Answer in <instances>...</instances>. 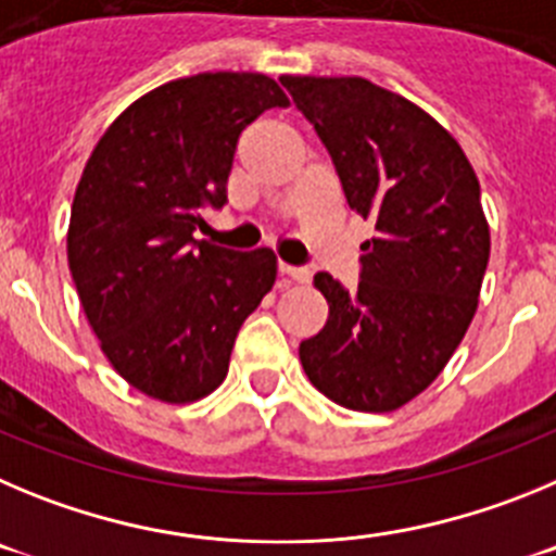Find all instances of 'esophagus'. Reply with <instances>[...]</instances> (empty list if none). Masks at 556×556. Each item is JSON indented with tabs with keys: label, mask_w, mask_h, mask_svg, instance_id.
I'll return each mask as SVG.
<instances>
[{
	"label": "esophagus",
	"mask_w": 556,
	"mask_h": 556,
	"mask_svg": "<svg viewBox=\"0 0 556 556\" xmlns=\"http://www.w3.org/2000/svg\"><path fill=\"white\" fill-rule=\"evenodd\" d=\"M279 274H282L288 282H307L309 271L302 266H288V263H279Z\"/></svg>",
	"instance_id": "obj_1"
}]
</instances>
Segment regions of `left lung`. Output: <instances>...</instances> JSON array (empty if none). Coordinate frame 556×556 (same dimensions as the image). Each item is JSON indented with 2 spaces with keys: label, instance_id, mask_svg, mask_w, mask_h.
Instances as JSON below:
<instances>
[{
  "label": "left lung",
  "instance_id": "obj_1",
  "mask_svg": "<svg viewBox=\"0 0 556 556\" xmlns=\"http://www.w3.org/2000/svg\"><path fill=\"white\" fill-rule=\"evenodd\" d=\"M313 124L354 213L377 238L357 288L327 271L329 318L299 357L324 396L390 413L432 384L477 313L490 257L479 179L459 143L421 108L363 77H279Z\"/></svg>",
  "mask_w": 556,
  "mask_h": 556
}]
</instances>
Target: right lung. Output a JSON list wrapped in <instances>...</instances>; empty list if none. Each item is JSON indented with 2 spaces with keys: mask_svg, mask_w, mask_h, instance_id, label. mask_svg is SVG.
I'll use <instances>...</instances> for the list:
<instances>
[{
  "mask_svg": "<svg viewBox=\"0 0 556 556\" xmlns=\"http://www.w3.org/2000/svg\"><path fill=\"white\" fill-rule=\"evenodd\" d=\"M288 97L266 74L174 79L129 104L93 149L68 224V268L110 365L147 396L185 404L229 371L238 329L274 279L271 249L193 238L227 204L238 138Z\"/></svg>",
  "mask_w": 556,
  "mask_h": 556,
  "instance_id": "1",
  "label": "right lung"
}]
</instances>
